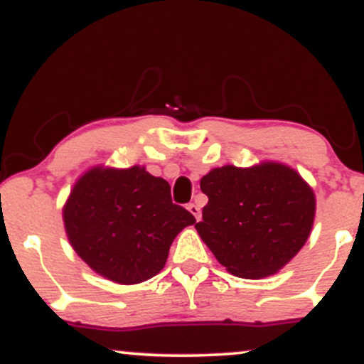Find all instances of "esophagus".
I'll list each match as a JSON object with an SVG mask.
<instances>
[{
    "instance_id": "obj_1",
    "label": "esophagus",
    "mask_w": 364,
    "mask_h": 364,
    "mask_svg": "<svg viewBox=\"0 0 364 364\" xmlns=\"http://www.w3.org/2000/svg\"><path fill=\"white\" fill-rule=\"evenodd\" d=\"M187 210L191 211V213H193V216L196 220H201V208L198 206V204H194V203H191V204H187Z\"/></svg>"
}]
</instances>
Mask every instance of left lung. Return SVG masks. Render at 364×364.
Here are the masks:
<instances>
[{
	"label": "left lung",
	"instance_id": "1",
	"mask_svg": "<svg viewBox=\"0 0 364 364\" xmlns=\"http://www.w3.org/2000/svg\"><path fill=\"white\" fill-rule=\"evenodd\" d=\"M201 191L208 204L196 230L218 263L240 279L280 272L311 234L314 191L285 163L218 166L201 178Z\"/></svg>",
	"mask_w": 364,
	"mask_h": 364
}]
</instances>
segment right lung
Returning a JSON list of instances; mask_svg holds the SVG:
<instances>
[{"instance_id": "add662e5", "label": "right lung", "mask_w": 364, "mask_h": 364, "mask_svg": "<svg viewBox=\"0 0 364 364\" xmlns=\"http://www.w3.org/2000/svg\"><path fill=\"white\" fill-rule=\"evenodd\" d=\"M61 216L80 259L120 285L158 275L175 237L196 223L189 211L171 203L168 182L142 165L87 168L73 183Z\"/></svg>"}]
</instances>
